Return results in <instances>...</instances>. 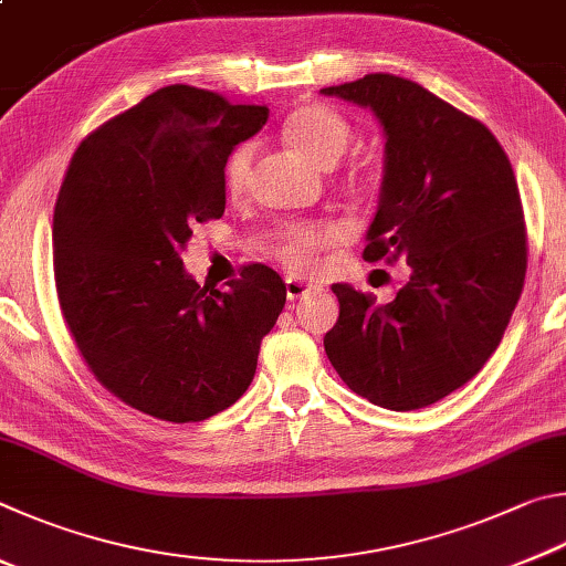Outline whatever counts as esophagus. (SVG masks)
Instances as JSON below:
<instances>
[{
    "label": "esophagus",
    "mask_w": 566,
    "mask_h": 566,
    "mask_svg": "<svg viewBox=\"0 0 566 566\" xmlns=\"http://www.w3.org/2000/svg\"><path fill=\"white\" fill-rule=\"evenodd\" d=\"M315 291V285L311 283H303L298 277H285V295H289V301H298L303 295H308Z\"/></svg>",
    "instance_id": "esophagus-1"
}]
</instances>
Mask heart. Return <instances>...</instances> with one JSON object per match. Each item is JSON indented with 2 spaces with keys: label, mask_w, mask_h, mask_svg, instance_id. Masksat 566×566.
I'll return each instance as SVG.
<instances>
[{
  "label": "heart",
  "mask_w": 566,
  "mask_h": 566,
  "mask_svg": "<svg viewBox=\"0 0 566 566\" xmlns=\"http://www.w3.org/2000/svg\"><path fill=\"white\" fill-rule=\"evenodd\" d=\"M281 136L291 151L298 154L305 161L318 168H333L348 151L353 126L340 112L325 104H303L285 116L281 126ZM253 154L248 146L235 148L228 156L223 168V186L228 196H241L251 174ZM350 186L368 184L365 168H353ZM348 231L340 223H301L285 228L273 245V253L283 265L295 273L311 271L323 248L345 241Z\"/></svg>",
  "instance_id": "obj_1"
}]
</instances>
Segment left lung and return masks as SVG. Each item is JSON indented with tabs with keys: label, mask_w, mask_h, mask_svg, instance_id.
I'll return each mask as SVG.
<instances>
[{
	"label": "left lung",
	"mask_w": 566,
	"mask_h": 566,
	"mask_svg": "<svg viewBox=\"0 0 566 566\" xmlns=\"http://www.w3.org/2000/svg\"><path fill=\"white\" fill-rule=\"evenodd\" d=\"M321 94L378 116L385 168L363 258L410 265L385 305L333 285L340 315L325 353L373 405L428 408L482 370L522 295L527 231L517 178L488 126L410 78L365 74Z\"/></svg>",
	"instance_id": "1"
}]
</instances>
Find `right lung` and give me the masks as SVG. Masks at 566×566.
Instances as JSON below:
<instances>
[{
	"mask_svg": "<svg viewBox=\"0 0 566 566\" xmlns=\"http://www.w3.org/2000/svg\"><path fill=\"white\" fill-rule=\"evenodd\" d=\"M265 122L268 106L164 86L88 134L59 188L66 328L94 378L151 418L201 422L231 408L285 305V283L263 263L208 293L181 261L193 226L226 211L228 156Z\"/></svg>",
	"mask_w": 566,
	"mask_h": 566,
	"instance_id": "1",
	"label": "right lung"
}]
</instances>
